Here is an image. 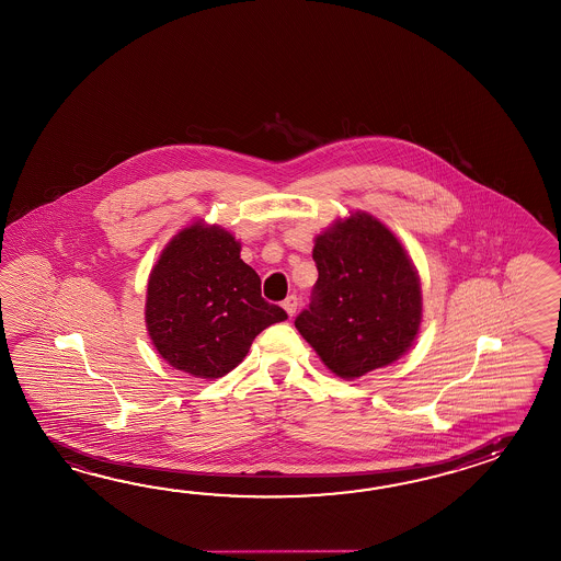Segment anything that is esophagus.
Wrapping results in <instances>:
<instances>
[{
  "label": "esophagus",
  "instance_id": "esophagus-1",
  "mask_svg": "<svg viewBox=\"0 0 561 561\" xmlns=\"http://www.w3.org/2000/svg\"><path fill=\"white\" fill-rule=\"evenodd\" d=\"M297 305H299V299H297L295 295H290V297L283 300V309L287 311L288 317H293V314L297 313Z\"/></svg>",
  "mask_w": 561,
  "mask_h": 561
}]
</instances>
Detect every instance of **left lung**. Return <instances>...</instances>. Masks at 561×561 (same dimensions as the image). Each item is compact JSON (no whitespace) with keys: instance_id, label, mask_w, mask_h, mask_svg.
<instances>
[{"instance_id":"8db88e82","label":"left lung","mask_w":561,"mask_h":561,"mask_svg":"<svg viewBox=\"0 0 561 561\" xmlns=\"http://www.w3.org/2000/svg\"><path fill=\"white\" fill-rule=\"evenodd\" d=\"M319 278L295 319L321 362L339 378H362L400 359L416 339L422 293L400 240L365 211L317 236Z\"/></svg>"}]
</instances>
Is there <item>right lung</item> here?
<instances>
[{"mask_svg": "<svg viewBox=\"0 0 561 561\" xmlns=\"http://www.w3.org/2000/svg\"><path fill=\"white\" fill-rule=\"evenodd\" d=\"M287 313L262 299L261 276L220 226L192 224L149 274L145 323L159 355L194 378H222L254 337Z\"/></svg>", "mask_w": 561, "mask_h": 561, "instance_id": "obj_1", "label": "right lung"}]
</instances>
